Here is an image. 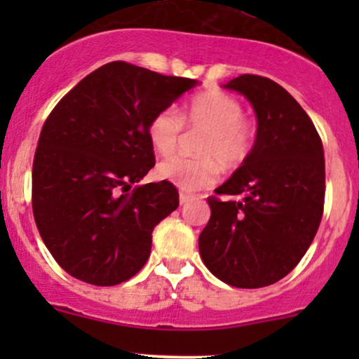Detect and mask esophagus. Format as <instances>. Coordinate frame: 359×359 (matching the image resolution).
I'll use <instances>...</instances> for the list:
<instances>
[{"label": "esophagus", "instance_id": "34e87169", "mask_svg": "<svg viewBox=\"0 0 359 359\" xmlns=\"http://www.w3.org/2000/svg\"><path fill=\"white\" fill-rule=\"evenodd\" d=\"M189 199H191V196H187V194L180 192V196H179V203H180V205L185 204V203H189Z\"/></svg>", "mask_w": 359, "mask_h": 359}]
</instances>
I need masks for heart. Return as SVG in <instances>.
Returning a JSON list of instances; mask_svg holds the SVG:
<instances>
[{"instance_id": "1", "label": "heart", "mask_w": 359, "mask_h": 359, "mask_svg": "<svg viewBox=\"0 0 359 359\" xmlns=\"http://www.w3.org/2000/svg\"><path fill=\"white\" fill-rule=\"evenodd\" d=\"M189 128H204L208 133L201 140L199 158L172 155L156 165L160 179L174 184L180 191L196 192L216 182L221 163L224 168L241 165L248 158L255 142V130L243 119L241 104L221 90L199 94L185 106L179 116L167 108L156 113L148 125V140L158 154H170L179 145Z\"/></svg>"}]
</instances>
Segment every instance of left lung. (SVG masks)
<instances>
[{"label":"left lung","mask_w":359,"mask_h":359,"mask_svg":"<svg viewBox=\"0 0 359 359\" xmlns=\"http://www.w3.org/2000/svg\"><path fill=\"white\" fill-rule=\"evenodd\" d=\"M253 106L257 138L248 158L209 197L211 219L199 236L204 265L221 282L259 288L295 269L324 209V148L314 123L282 86L253 74L222 86Z\"/></svg>","instance_id":"1"}]
</instances>
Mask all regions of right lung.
Listing matches in <instances>:
<instances>
[{
	"instance_id": "1",
	"label": "right lung",
	"mask_w": 359,
	"mask_h": 359,
	"mask_svg": "<svg viewBox=\"0 0 359 359\" xmlns=\"http://www.w3.org/2000/svg\"><path fill=\"white\" fill-rule=\"evenodd\" d=\"M197 84L118 60L53 108L35 151L32 204L45 246L69 275L109 287L145 265L151 231L179 205L167 180L138 184L155 165L148 125Z\"/></svg>"
}]
</instances>
